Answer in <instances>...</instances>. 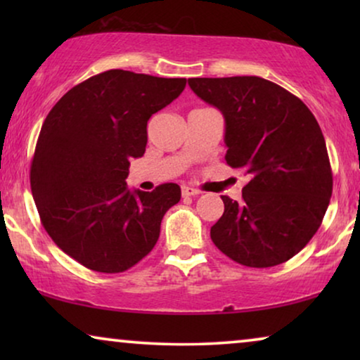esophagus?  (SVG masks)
<instances>
[{
    "instance_id": "1",
    "label": "esophagus",
    "mask_w": 360,
    "mask_h": 360,
    "mask_svg": "<svg viewBox=\"0 0 360 360\" xmlns=\"http://www.w3.org/2000/svg\"><path fill=\"white\" fill-rule=\"evenodd\" d=\"M200 193H201L200 190L191 188V186H181V195H184V196H196Z\"/></svg>"
}]
</instances>
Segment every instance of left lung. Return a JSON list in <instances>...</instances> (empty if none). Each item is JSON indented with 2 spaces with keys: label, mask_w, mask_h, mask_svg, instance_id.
I'll return each instance as SVG.
<instances>
[{
  "label": "left lung",
  "mask_w": 360,
  "mask_h": 360,
  "mask_svg": "<svg viewBox=\"0 0 360 360\" xmlns=\"http://www.w3.org/2000/svg\"><path fill=\"white\" fill-rule=\"evenodd\" d=\"M223 112L226 162L249 176L243 201L221 196L211 228L221 252L245 267L287 262L316 234L333 193L326 142L308 106L260 77L188 78Z\"/></svg>",
  "instance_id": "1"
}]
</instances>
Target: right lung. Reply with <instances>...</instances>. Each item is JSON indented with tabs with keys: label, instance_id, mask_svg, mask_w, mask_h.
Returning a JSON list of instances; mask_svg holds the SVG:
<instances>
[{
	"label": "right lung",
	"instance_id": "right-lung-1",
	"mask_svg": "<svg viewBox=\"0 0 360 360\" xmlns=\"http://www.w3.org/2000/svg\"><path fill=\"white\" fill-rule=\"evenodd\" d=\"M186 78L108 70L68 90L44 121L31 190L44 229L86 269L120 274L154 249L180 201L176 184L131 191L129 160L142 157L147 121L184 91Z\"/></svg>",
	"mask_w": 360,
	"mask_h": 360
}]
</instances>
